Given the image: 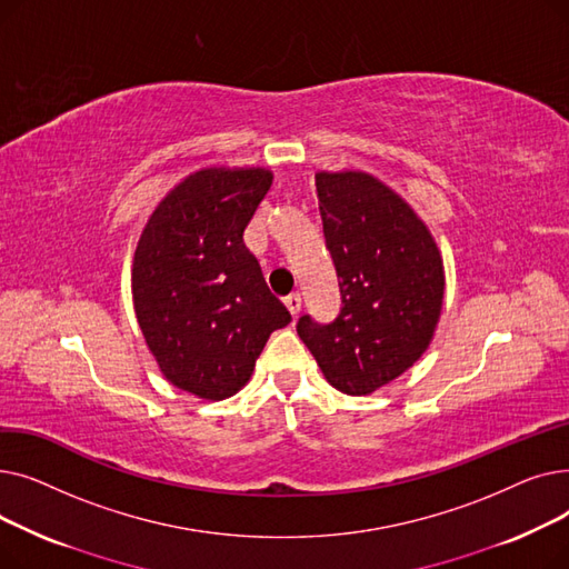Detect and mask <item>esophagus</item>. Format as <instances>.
I'll list each match as a JSON object with an SVG mask.
<instances>
[{"label": "esophagus", "mask_w": 569, "mask_h": 569, "mask_svg": "<svg viewBox=\"0 0 569 569\" xmlns=\"http://www.w3.org/2000/svg\"><path fill=\"white\" fill-rule=\"evenodd\" d=\"M286 307H288L290 316H292V318H297V313L302 311V297H300V295H290L288 300H286Z\"/></svg>", "instance_id": "34e87169"}]
</instances>
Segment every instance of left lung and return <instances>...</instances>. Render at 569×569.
Listing matches in <instances>:
<instances>
[{
	"mask_svg": "<svg viewBox=\"0 0 569 569\" xmlns=\"http://www.w3.org/2000/svg\"><path fill=\"white\" fill-rule=\"evenodd\" d=\"M316 191L343 307L330 325L302 316L297 335L327 382L367 397L429 348L442 311L445 264L429 226L371 172L320 170Z\"/></svg>",
	"mask_w": 569,
	"mask_h": 569,
	"instance_id": "left-lung-1",
	"label": "left lung"
}]
</instances>
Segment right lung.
Here are the masks:
<instances>
[{
	"label": "right lung",
	"mask_w": 569,
	"mask_h": 569,
	"mask_svg": "<svg viewBox=\"0 0 569 569\" xmlns=\"http://www.w3.org/2000/svg\"><path fill=\"white\" fill-rule=\"evenodd\" d=\"M272 182L267 168H200L140 232L131 267L140 332L163 378L198 399L242 390L269 335L290 322L242 239Z\"/></svg>",
	"instance_id": "obj_1"
}]
</instances>
